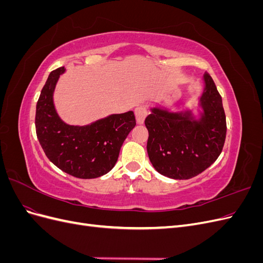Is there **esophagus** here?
<instances>
[{
  "instance_id": "1",
  "label": "esophagus",
  "mask_w": 263,
  "mask_h": 263,
  "mask_svg": "<svg viewBox=\"0 0 263 263\" xmlns=\"http://www.w3.org/2000/svg\"><path fill=\"white\" fill-rule=\"evenodd\" d=\"M147 115H148L147 108L144 105H139L136 107V109H135V116H136V121L138 124H144Z\"/></svg>"
}]
</instances>
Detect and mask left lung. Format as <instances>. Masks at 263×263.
I'll list each match as a JSON object with an SVG mask.
<instances>
[{"label":"left lung","instance_id":"left-lung-1","mask_svg":"<svg viewBox=\"0 0 263 263\" xmlns=\"http://www.w3.org/2000/svg\"><path fill=\"white\" fill-rule=\"evenodd\" d=\"M203 82L197 117L192 109L171 112L156 106L145 119L150 162L164 177L193 178L216 161L224 147L227 127L221 97L209 73Z\"/></svg>","mask_w":263,"mask_h":263}]
</instances>
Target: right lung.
Masks as SVG:
<instances>
[{
	"instance_id": "1",
	"label": "right lung",
	"mask_w": 263,
	"mask_h": 263,
	"mask_svg": "<svg viewBox=\"0 0 263 263\" xmlns=\"http://www.w3.org/2000/svg\"><path fill=\"white\" fill-rule=\"evenodd\" d=\"M65 67L51 71L36 105V134L47 158L60 170L95 179L114 168L124 140L136 125L133 110L112 114L89 125L65 123L53 104V92Z\"/></svg>"
}]
</instances>
